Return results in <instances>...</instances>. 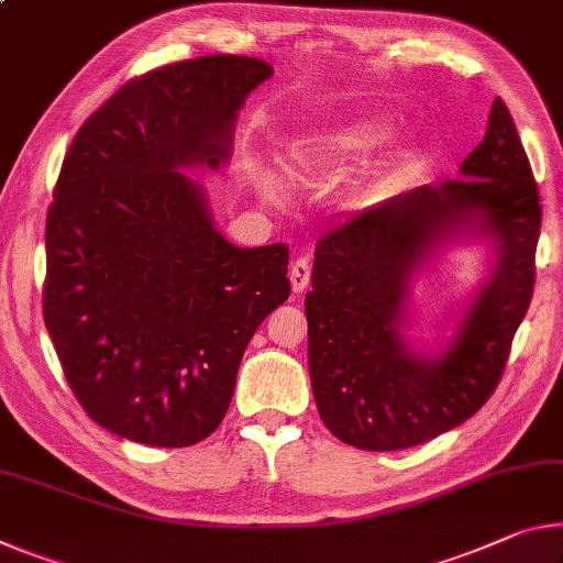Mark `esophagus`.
Segmentation results:
<instances>
[{
  "label": "esophagus",
  "mask_w": 563,
  "mask_h": 563,
  "mask_svg": "<svg viewBox=\"0 0 563 563\" xmlns=\"http://www.w3.org/2000/svg\"><path fill=\"white\" fill-rule=\"evenodd\" d=\"M310 283V261L308 257H298V261H292L290 265V285L296 292H302L308 288Z\"/></svg>",
  "instance_id": "34e87169"
}]
</instances>
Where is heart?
I'll use <instances>...</instances> for the list:
<instances>
[{
  "mask_svg": "<svg viewBox=\"0 0 563 563\" xmlns=\"http://www.w3.org/2000/svg\"><path fill=\"white\" fill-rule=\"evenodd\" d=\"M380 124L376 122H355L347 124V128L333 132L328 137L318 140H306L296 142L288 150V157H285V167H288V175L298 183H308L313 177L323 175L330 165H335L338 159L353 157L358 153H365L373 145H378L383 140Z\"/></svg>",
  "mask_w": 563,
  "mask_h": 563,
  "instance_id": "b5f03b06",
  "label": "heart"
}]
</instances>
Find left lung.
I'll use <instances>...</instances> for the list:
<instances>
[{"instance_id":"8db88e82","label":"left lung","mask_w":563,"mask_h":563,"mask_svg":"<svg viewBox=\"0 0 563 563\" xmlns=\"http://www.w3.org/2000/svg\"><path fill=\"white\" fill-rule=\"evenodd\" d=\"M539 187L508 107L459 177L363 210L320 238L306 296L308 365L328 431L363 451H400L461 426L494 394L529 310ZM486 234L497 263L452 341L421 356L399 333L409 283L445 239Z\"/></svg>"}]
</instances>
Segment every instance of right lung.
I'll return each mask as SVG.
<instances>
[{
  "instance_id": "1",
  "label": "right lung",
  "mask_w": 563,
  "mask_h": 563,
  "mask_svg": "<svg viewBox=\"0 0 563 563\" xmlns=\"http://www.w3.org/2000/svg\"><path fill=\"white\" fill-rule=\"evenodd\" d=\"M271 75L240 55L153 69L89 114L62 163L44 325L79 406L120 439H208L250 338L290 296L288 247L228 243L183 173L228 163L240 107Z\"/></svg>"
}]
</instances>
